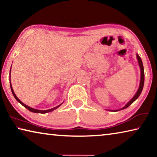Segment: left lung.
I'll list each match as a JSON object with an SVG mask.
<instances>
[{"label":"left lung","instance_id":"obj_1","mask_svg":"<svg viewBox=\"0 0 157 157\" xmlns=\"http://www.w3.org/2000/svg\"><path fill=\"white\" fill-rule=\"evenodd\" d=\"M136 57H137V59L139 61V64L140 66V72H141V74H140V85H139V88L138 89V91L136 92V94H135V95L134 97H133L132 99L129 101V102L127 103V104L124 106L123 108L121 109V110L122 109H126L129 107L130 105H132L133 102H134L135 100H136L139 97V95H140L142 92V90L143 88V85H144V77H145V73H144V68H143V62H142V60L140 59V57H139V55H136ZM118 110H114L113 111H117Z\"/></svg>","mask_w":157,"mask_h":157}]
</instances>
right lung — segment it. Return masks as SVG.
Masks as SVG:
<instances>
[{"mask_svg":"<svg viewBox=\"0 0 157 157\" xmlns=\"http://www.w3.org/2000/svg\"><path fill=\"white\" fill-rule=\"evenodd\" d=\"M12 68V67H11ZM10 88H11V90H12V94H13V95H14V97L15 98V99L17 100L18 102L19 103H21V105H22L23 107H25L26 109H28L29 111H32V112H34V113H48V112H50V111H53V110H55V109H56L57 108H58L59 107V106L62 105H58L57 107H54V108H52V109H48V110H38V109H33V108H31V107H28V105H25L24 103H23L22 102H21V101L18 99V98L17 97V95H15V94H14V91H13V89H12V84H11V82H10Z\"/></svg>","mask_w":157,"mask_h":157,"instance_id":"1","label":"right lung"}]
</instances>
